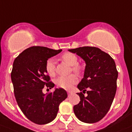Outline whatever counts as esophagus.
Here are the masks:
<instances>
[{"instance_id": "1", "label": "esophagus", "mask_w": 132, "mask_h": 132, "mask_svg": "<svg viewBox=\"0 0 132 132\" xmlns=\"http://www.w3.org/2000/svg\"><path fill=\"white\" fill-rule=\"evenodd\" d=\"M72 95V92H68V96H71V95Z\"/></svg>"}]
</instances>
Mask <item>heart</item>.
<instances>
[{
  "label": "heart",
  "mask_w": 132,
  "mask_h": 132,
  "mask_svg": "<svg viewBox=\"0 0 132 132\" xmlns=\"http://www.w3.org/2000/svg\"><path fill=\"white\" fill-rule=\"evenodd\" d=\"M62 60L65 63L71 66L72 70L76 73H80L83 69V66L81 64L78 63V57L76 54L71 52H66L61 57ZM45 68L47 73L51 76H54L56 74V66L55 61L53 58L47 59L45 64ZM77 76L75 74H71L69 76H59L56 78V84L59 87L69 89L72 88L74 85L78 82Z\"/></svg>",
  "instance_id": "1"
}]
</instances>
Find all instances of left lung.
Masks as SVG:
<instances>
[{"label":"left lung","mask_w":132,"mask_h":132,"mask_svg":"<svg viewBox=\"0 0 132 132\" xmlns=\"http://www.w3.org/2000/svg\"><path fill=\"white\" fill-rule=\"evenodd\" d=\"M69 51L76 53L86 63L84 78L78 88L86 91L88 95L85 97L82 92L78 93L80 101L74 106V113L82 122H98L109 111L117 92L118 71L115 61L96 47L84 46Z\"/></svg>","instance_id":"8db88e82"}]
</instances>
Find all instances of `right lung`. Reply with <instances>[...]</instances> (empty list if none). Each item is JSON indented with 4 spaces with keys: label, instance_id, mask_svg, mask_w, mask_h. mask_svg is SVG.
I'll list each match as a JSON object with an SVG mask.
<instances>
[{
    "label": "right lung",
    "instance_id": "add662e5",
    "mask_svg": "<svg viewBox=\"0 0 132 132\" xmlns=\"http://www.w3.org/2000/svg\"><path fill=\"white\" fill-rule=\"evenodd\" d=\"M61 51L32 46L22 52L13 63L11 79L15 99L24 115L34 123L44 125L53 121L60 103L68 97L63 88L43 93L44 87L54 86L45 68L46 61Z\"/></svg>",
    "mask_w": 132,
    "mask_h": 132
}]
</instances>
